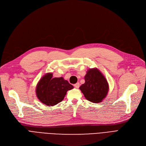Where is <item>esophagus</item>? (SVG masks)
<instances>
[{"instance_id":"obj_1","label":"esophagus","mask_w":146,"mask_h":146,"mask_svg":"<svg viewBox=\"0 0 146 146\" xmlns=\"http://www.w3.org/2000/svg\"><path fill=\"white\" fill-rule=\"evenodd\" d=\"M74 86L76 88H79V87L80 86V84H79V83H76V84L74 85Z\"/></svg>"}]
</instances>
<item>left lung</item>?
I'll use <instances>...</instances> for the list:
<instances>
[{
	"label": "left lung",
	"instance_id": "obj_1",
	"mask_svg": "<svg viewBox=\"0 0 146 146\" xmlns=\"http://www.w3.org/2000/svg\"><path fill=\"white\" fill-rule=\"evenodd\" d=\"M85 84L79 89L85 97L92 103L102 101L109 91V84L104 76L97 68L89 69L85 76Z\"/></svg>",
	"mask_w": 146,
	"mask_h": 146
}]
</instances>
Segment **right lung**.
<instances>
[{
    "label": "right lung",
    "mask_w": 146,
    "mask_h": 146,
    "mask_svg": "<svg viewBox=\"0 0 146 146\" xmlns=\"http://www.w3.org/2000/svg\"><path fill=\"white\" fill-rule=\"evenodd\" d=\"M52 73H48L40 79L36 86L37 97L46 106H55L64 99L67 91L73 86L67 80L61 78H52Z\"/></svg>",
    "instance_id": "add662e5"
}]
</instances>
